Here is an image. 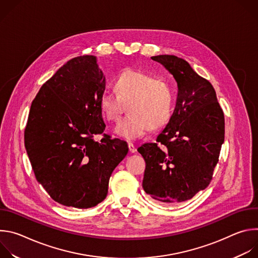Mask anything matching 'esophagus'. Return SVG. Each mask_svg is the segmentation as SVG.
I'll return each mask as SVG.
<instances>
[{"instance_id": "obj_1", "label": "esophagus", "mask_w": 258, "mask_h": 258, "mask_svg": "<svg viewBox=\"0 0 258 258\" xmlns=\"http://www.w3.org/2000/svg\"><path fill=\"white\" fill-rule=\"evenodd\" d=\"M127 147H128V151H130V153H135V152L137 151L136 147H135L132 143H130V144L127 145Z\"/></svg>"}]
</instances>
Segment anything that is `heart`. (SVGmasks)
<instances>
[{"label":"heart","mask_w":258,"mask_h":258,"mask_svg":"<svg viewBox=\"0 0 258 258\" xmlns=\"http://www.w3.org/2000/svg\"><path fill=\"white\" fill-rule=\"evenodd\" d=\"M116 94L104 93L100 98V109L104 118L116 121L130 105L128 116L115 126L114 133L134 141L148 133L150 127L164 126L171 118L175 95L171 84L165 79L138 69H125L114 81Z\"/></svg>","instance_id":"b5f03b06"}]
</instances>
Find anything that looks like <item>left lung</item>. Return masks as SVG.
Returning a JSON list of instances; mask_svg holds the SVG:
<instances>
[{
  "label": "left lung",
  "mask_w": 258,
  "mask_h": 258,
  "mask_svg": "<svg viewBox=\"0 0 258 258\" xmlns=\"http://www.w3.org/2000/svg\"><path fill=\"white\" fill-rule=\"evenodd\" d=\"M177 84L173 114L155 143L138 151L146 162L144 191L163 203L193 198L208 187L225 141V115L212 85L174 55L151 57Z\"/></svg>",
  "instance_id": "1"
}]
</instances>
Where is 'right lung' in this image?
<instances>
[{"label":"right lung","instance_id":"obj_1","mask_svg":"<svg viewBox=\"0 0 258 258\" xmlns=\"http://www.w3.org/2000/svg\"><path fill=\"white\" fill-rule=\"evenodd\" d=\"M105 86L96 57L80 56L60 67L31 103L25 149L36 180L64 206L85 209L102 202L112 171L127 154L125 142L104 134ZM101 133L96 142L93 136Z\"/></svg>","mask_w":258,"mask_h":258}]
</instances>
